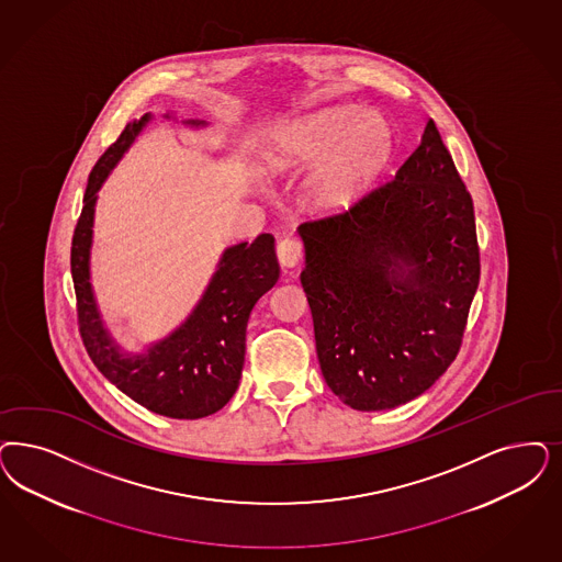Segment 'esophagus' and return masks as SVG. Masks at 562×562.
I'll use <instances>...</instances> for the list:
<instances>
[{
	"instance_id": "obj_1",
	"label": "esophagus",
	"mask_w": 562,
	"mask_h": 562,
	"mask_svg": "<svg viewBox=\"0 0 562 562\" xmlns=\"http://www.w3.org/2000/svg\"><path fill=\"white\" fill-rule=\"evenodd\" d=\"M276 252H278V261H280L282 268H294V266H299V261H301L303 245H301L296 238L286 236V238H282V240L278 243Z\"/></svg>"
}]
</instances>
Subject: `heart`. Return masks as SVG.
Segmentation results:
<instances>
[{
    "instance_id": "obj_1",
    "label": "heart",
    "mask_w": 562,
    "mask_h": 562,
    "mask_svg": "<svg viewBox=\"0 0 562 562\" xmlns=\"http://www.w3.org/2000/svg\"><path fill=\"white\" fill-rule=\"evenodd\" d=\"M392 155V128L359 108H331L299 117L271 136L266 164L294 172L325 161L311 178L307 201L317 212L349 207L382 175Z\"/></svg>"
}]
</instances>
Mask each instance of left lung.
<instances>
[{"instance_id":"obj_1","label":"left lung","mask_w":562,"mask_h":562,"mask_svg":"<svg viewBox=\"0 0 562 562\" xmlns=\"http://www.w3.org/2000/svg\"><path fill=\"white\" fill-rule=\"evenodd\" d=\"M299 234L329 390L357 411L424 394L459 355L480 284L473 199L434 120L394 178Z\"/></svg>"}]
</instances>
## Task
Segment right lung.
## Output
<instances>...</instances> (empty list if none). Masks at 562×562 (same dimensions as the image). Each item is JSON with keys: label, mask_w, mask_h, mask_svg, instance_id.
I'll return each mask as SVG.
<instances>
[{"label": "right lung", "mask_w": 562, "mask_h": 562, "mask_svg": "<svg viewBox=\"0 0 562 562\" xmlns=\"http://www.w3.org/2000/svg\"><path fill=\"white\" fill-rule=\"evenodd\" d=\"M149 120L151 114H145L131 122L89 175L70 249L78 331L95 368L140 407L172 419H199L233 398L245 366L249 315L255 303L278 282L280 266L271 234H259L251 245L228 247L203 299L180 328L145 355L120 352L110 331L103 328L91 289L93 215L103 180ZM187 124L205 126L203 120H187Z\"/></svg>", "instance_id": "right-lung-1"}]
</instances>
